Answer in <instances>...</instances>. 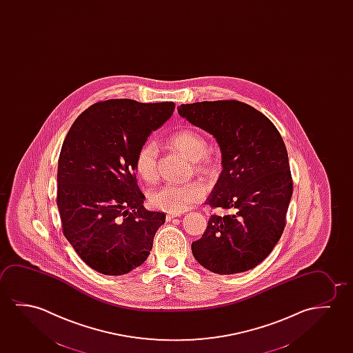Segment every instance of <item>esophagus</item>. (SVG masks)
Listing matches in <instances>:
<instances>
[{
	"label": "esophagus",
	"mask_w": 353,
	"mask_h": 353,
	"mask_svg": "<svg viewBox=\"0 0 353 353\" xmlns=\"http://www.w3.org/2000/svg\"><path fill=\"white\" fill-rule=\"evenodd\" d=\"M179 216H181V214H169V215H166V220L171 221L174 217H179Z\"/></svg>",
	"instance_id": "obj_1"
}]
</instances>
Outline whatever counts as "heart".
<instances>
[{
	"label": "heart",
	"mask_w": 353,
	"mask_h": 353,
	"mask_svg": "<svg viewBox=\"0 0 353 353\" xmlns=\"http://www.w3.org/2000/svg\"><path fill=\"white\" fill-rule=\"evenodd\" d=\"M168 144L193 161L195 172L206 177L215 172V160L208 153L209 144L201 133L188 128L181 130L170 136ZM134 169L145 182L155 181L158 177V147L155 143L147 142L139 148L134 159ZM205 193V187L199 182L165 184L150 193L149 203L165 212L181 214L203 199Z\"/></svg>",
	"instance_id": "heart-1"
}]
</instances>
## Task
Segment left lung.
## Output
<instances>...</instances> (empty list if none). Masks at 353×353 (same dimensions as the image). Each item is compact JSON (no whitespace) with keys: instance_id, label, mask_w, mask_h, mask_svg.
<instances>
[{"instance_id":"obj_1","label":"left lung","mask_w":353,"mask_h":353,"mask_svg":"<svg viewBox=\"0 0 353 353\" xmlns=\"http://www.w3.org/2000/svg\"><path fill=\"white\" fill-rule=\"evenodd\" d=\"M179 114L212 134L220 145L222 172L205 204L227 214L212 215L195 260L217 274L257 266L281 239L292 195L285 144L271 120L239 101L181 104Z\"/></svg>"}]
</instances>
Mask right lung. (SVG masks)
Returning <instances> with one entry per match:
<instances>
[{"mask_svg": "<svg viewBox=\"0 0 353 353\" xmlns=\"http://www.w3.org/2000/svg\"><path fill=\"white\" fill-rule=\"evenodd\" d=\"M174 103L98 102L72 123L58 160L63 233L94 271L121 276L147 260L165 214L144 209L134 159Z\"/></svg>", "mask_w": 353, "mask_h": 353, "instance_id": "1", "label": "right lung"}]
</instances>
